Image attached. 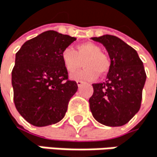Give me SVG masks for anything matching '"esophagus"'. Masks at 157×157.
Returning a JSON list of instances; mask_svg holds the SVG:
<instances>
[{
  "label": "esophagus",
  "mask_w": 157,
  "mask_h": 157,
  "mask_svg": "<svg viewBox=\"0 0 157 157\" xmlns=\"http://www.w3.org/2000/svg\"><path fill=\"white\" fill-rule=\"evenodd\" d=\"M76 84H77L78 87H81V86H83L84 82H83V81H80V80H77V81H76Z\"/></svg>",
  "instance_id": "1"
}]
</instances>
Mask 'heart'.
<instances>
[{"label":"heart","mask_w":157,"mask_h":157,"mask_svg":"<svg viewBox=\"0 0 157 157\" xmlns=\"http://www.w3.org/2000/svg\"><path fill=\"white\" fill-rule=\"evenodd\" d=\"M84 60L86 68L73 75V79L93 81L98 77V73L104 75L111 68L110 58L101 52L100 46L94 43L79 44L76 45V50L67 47L61 52L63 66L71 74L76 72L82 67Z\"/></svg>","instance_id":"b5f03b06"}]
</instances>
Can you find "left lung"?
I'll use <instances>...</instances> for the list:
<instances>
[{
  "instance_id": "1",
  "label": "left lung",
  "mask_w": 157,
  "mask_h": 157,
  "mask_svg": "<svg viewBox=\"0 0 157 157\" xmlns=\"http://www.w3.org/2000/svg\"><path fill=\"white\" fill-rule=\"evenodd\" d=\"M102 44L111 59L106 81L93 84L89 98L93 117L108 127H121L139 112L146 81L143 63L137 51L113 35L91 38Z\"/></svg>"
}]
</instances>
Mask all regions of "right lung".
Segmentation results:
<instances>
[{"mask_svg": "<svg viewBox=\"0 0 157 157\" xmlns=\"http://www.w3.org/2000/svg\"><path fill=\"white\" fill-rule=\"evenodd\" d=\"M76 40L55 30L27 41L16 54L12 71L14 102L20 115L35 127L59 122L76 93V82L68 79L61 52Z\"/></svg>", "mask_w": 157, "mask_h": 157, "instance_id": "1", "label": "right lung"}]
</instances>
